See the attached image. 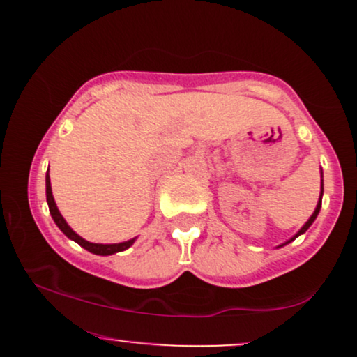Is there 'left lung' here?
I'll return each mask as SVG.
<instances>
[{"mask_svg": "<svg viewBox=\"0 0 357 357\" xmlns=\"http://www.w3.org/2000/svg\"><path fill=\"white\" fill-rule=\"evenodd\" d=\"M322 192H324V184H321V198H319V202H317V206H315V210H314V213H312V216H310V218L305 221V225H304V227H302V228H301V230H298V231L296 233V235H294V236H292V238H290L289 241H285V243H284V245H287V243H290V241H294V240H296L298 235H302V233H305L307 230H309V227H310V225H312V223H314V221H315V218H317L319 211H321V204H322ZM284 245H280V247H284Z\"/></svg>", "mask_w": 357, "mask_h": 357, "instance_id": "obj_1", "label": "left lung"}]
</instances>
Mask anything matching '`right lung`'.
<instances>
[{"instance_id":"1","label":"right lung","mask_w":357,"mask_h":357,"mask_svg":"<svg viewBox=\"0 0 357 357\" xmlns=\"http://www.w3.org/2000/svg\"><path fill=\"white\" fill-rule=\"evenodd\" d=\"M45 183H47V203H48V208H50V215L53 221L56 223V227L60 228L61 231L65 233V235L68 236V238L77 241V243L80 245V247H84L85 250H89L90 253H96V255H114V253L117 252H124L130 247V245L136 241V238L132 240H127V241H122V243H90V241L84 240L82 236L77 235L75 231L72 230L70 227L67 225V221L63 220V216L60 215L59 208H56L55 204V199H53V195H52V184H50V176H48V171H47V178H45Z\"/></svg>"}]
</instances>
